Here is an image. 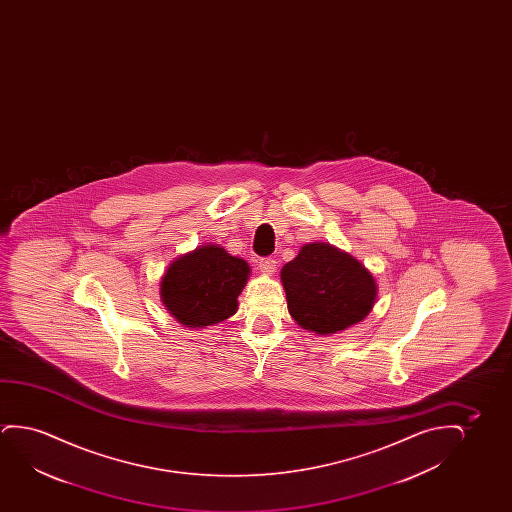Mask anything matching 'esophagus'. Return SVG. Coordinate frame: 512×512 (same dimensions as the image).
<instances>
[{
  "instance_id": "1",
  "label": "esophagus",
  "mask_w": 512,
  "mask_h": 512,
  "mask_svg": "<svg viewBox=\"0 0 512 512\" xmlns=\"http://www.w3.org/2000/svg\"><path fill=\"white\" fill-rule=\"evenodd\" d=\"M276 266H278V262L274 257H264V259L259 260L260 273L266 274V276L274 274Z\"/></svg>"
}]
</instances>
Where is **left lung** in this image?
I'll return each mask as SVG.
<instances>
[{
  "mask_svg": "<svg viewBox=\"0 0 512 512\" xmlns=\"http://www.w3.org/2000/svg\"><path fill=\"white\" fill-rule=\"evenodd\" d=\"M290 315L316 334H336L369 315L376 281L358 260L325 243H311L281 269Z\"/></svg>",
  "mask_w": 512,
  "mask_h": 512,
  "instance_id": "1",
  "label": "left lung"
}]
</instances>
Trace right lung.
<instances>
[{
  "label": "right lung",
  "mask_w": 512,
  "mask_h": 512,
  "mask_svg": "<svg viewBox=\"0 0 512 512\" xmlns=\"http://www.w3.org/2000/svg\"><path fill=\"white\" fill-rule=\"evenodd\" d=\"M250 267L224 248L206 245L176 259L161 281L162 302L187 327H208L234 315Z\"/></svg>",
  "instance_id": "add662e5"
}]
</instances>
